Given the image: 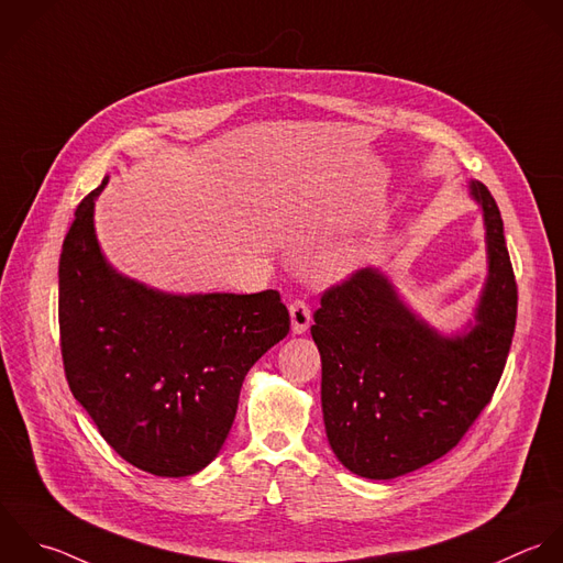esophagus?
I'll return each instance as SVG.
<instances>
[{"label": "esophagus", "mask_w": 563, "mask_h": 563, "mask_svg": "<svg viewBox=\"0 0 563 563\" xmlns=\"http://www.w3.org/2000/svg\"><path fill=\"white\" fill-rule=\"evenodd\" d=\"M289 318H291V331L296 335L305 333L311 324V311H309V305L305 300H294L289 305Z\"/></svg>", "instance_id": "obj_1"}]
</instances>
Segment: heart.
<instances>
[{
    "mask_svg": "<svg viewBox=\"0 0 563 563\" xmlns=\"http://www.w3.org/2000/svg\"><path fill=\"white\" fill-rule=\"evenodd\" d=\"M335 272H344V269H349V258H338V261H333V265H331Z\"/></svg>",
    "mask_w": 563,
    "mask_h": 563,
    "instance_id": "b5f03b06",
    "label": "heart"
}]
</instances>
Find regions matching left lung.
<instances>
[{
	"instance_id": "left-lung-1",
	"label": "left lung",
	"mask_w": 563,
	"mask_h": 563,
	"mask_svg": "<svg viewBox=\"0 0 563 563\" xmlns=\"http://www.w3.org/2000/svg\"><path fill=\"white\" fill-rule=\"evenodd\" d=\"M487 280L474 320L443 335L417 316L377 267L324 291L313 313L322 360V415L338 461L371 481H390L445 456L492 401L518 316V285L503 217L485 184Z\"/></svg>"
}]
</instances>
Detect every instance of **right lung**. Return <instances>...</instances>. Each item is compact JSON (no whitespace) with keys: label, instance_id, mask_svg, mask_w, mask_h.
<instances>
[{"label":"right lung","instance_id":"1","mask_svg":"<svg viewBox=\"0 0 563 563\" xmlns=\"http://www.w3.org/2000/svg\"><path fill=\"white\" fill-rule=\"evenodd\" d=\"M107 179L78 203L58 261L65 377L126 463L192 476L217 459L243 379L289 333V311L274 289L184 296L115 272L93 228Z\"/></svg>","mask_w":563,"mask_h":563}]
</instances>
